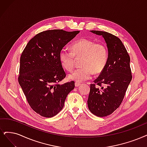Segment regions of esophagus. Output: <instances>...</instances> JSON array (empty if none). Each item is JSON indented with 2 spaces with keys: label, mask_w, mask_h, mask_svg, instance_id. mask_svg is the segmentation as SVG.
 Here are the masks:
<instances>
[{
  "label": "esophagus",
  "mask_w": 147,
  "mask_h": 147,
  "mask_svg": "<svg viewBox=\"0 0 147 147\" xmlns=\"http://www.w3.org/2000/svg\"><path fill=\"white\" fill-rule=\"evenodd\" d=\"M80 85V83H79V82H76L75 83V86H76V87H78V86H79Z\"/></svg>",
  "instance_id": "obj_1"
}]
</instances>
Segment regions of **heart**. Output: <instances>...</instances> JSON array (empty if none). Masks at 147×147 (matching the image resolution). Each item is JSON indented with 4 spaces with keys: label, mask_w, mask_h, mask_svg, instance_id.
Instances as JSON below:
<instances>
[{
    "label": "heart",
    "mask_w": 147,
    "mask_h": 147,
    "mask_svg": "<svg viewBox=\"0 0 147 147\" xmlns=\"http://www.w3.org/2000/svg\"><path fill=\"white\" fill-rule=\"evenodd\" d=\"M72 51L62 49L59 53V61L68 71L74 69L77 59L82 58V67L70 74V79L83 82L91 78L93 71L100 74L104 69L108 58V50L104 43L82 38L71 45Z\"/></svg>",
    "instance_id": "obj_1"
}]
</instances>
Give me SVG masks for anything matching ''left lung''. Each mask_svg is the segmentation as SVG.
I'll return each mask as SVG.
<instances>
[{"mask_svg":"<svg viewBox=\"0 0 147 147\" xmlns=\"http://www.w3.org/2000/svg\"><path fill=\"white\" fill-rule=\"evenodd\" d=\"M102 36L107 43L108 58L99 77L90 85L87 100L90 111L99 117L111 115L121 105L132 79L130 57L122 41L105 31H91ZM98 85L100 89L97 88Z\"/></svg>","mask_w":147,"mask_h":147,"instance_id":"left-lung-1","label":"left lung"}]
</instances>
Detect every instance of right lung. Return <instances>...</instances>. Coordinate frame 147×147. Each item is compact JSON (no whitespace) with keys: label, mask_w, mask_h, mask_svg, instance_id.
<instances>
[{"label":"right lung","mask_w":147,"mask_h":147,"mask_svg":"<svg viewBox=\"0 0 147 147\" xmlns=\"http://www.w3.org/2000/svg\"><path fill=\"white\" fill-rule=\"evenodd\" d=\"M79 32L51 30L39 32L28 42L20 59L19 83L36 113L52 117L61 111L74 82L59 85L66 73L59 53Z\"/></svg>","instance_id":"add662e5"}]
</instances>
